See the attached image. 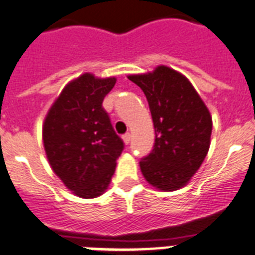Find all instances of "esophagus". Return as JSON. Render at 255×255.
Masks as SVG:
<instances>
[{
    "instance_id": "34e87169",
    "label": "esophagus",
    "mask_w": 255,
    "mask_h": 255,
    "mask_svg": "<svg viewBox=\"0 0 255 255\" xmlns=\"http://www.w3.org/2000/svg\"><path fill=\"white\" fill-rule=\"evenodd\" d=\"M123 139H124V143L129 144L130 140H131V134H130V132H126V134L123 135Z\"/></svg>"
}]
</instances>
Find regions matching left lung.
Wrapping results in <instances>:
<instances>
[{"mask_svg": "<svg viewBox=\"0 0 255 255\" xmlns=\"http://www.w3.org/2000/svg\"><path fill=\"white\" fill-rule=\"evenodd\" d=\"M129 80L147 97L155 131L152 152L139 162L141 173L158 190H177L194 176L208 153L211 114L188 79L170 67L130 75Z\"/></svg>", "mask_w": 255, "mask_h": 255, "instance_id": "left-lung-1", "label": "left lung"}]
</instances>
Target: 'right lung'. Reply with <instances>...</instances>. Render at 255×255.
<instances>
[{
  "mask_svg": "<svg viewBox=\"0 0 255 255\" xmlns=\"http://www.w3.org/2000/svg\"><path fill=\"white\" fill-rule=\"evenodd\" d=\"M116 78L87 73L70 82L49 108L43 144L53 172L80 198L105 193L124 150L102 103Z\"/></svg>",
  "mask_w": 255,
  "mask_h": 255,
  "instance_id": "obj_1",
  "label": "right lung"
}]
</instances>
